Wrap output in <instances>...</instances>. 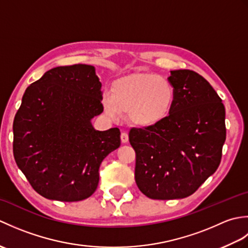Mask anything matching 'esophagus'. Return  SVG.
Instances as JSON below:
<instances>
[{"instance_id": "1", "label": "esophagus", "mask_w": 248, "mask_h": 248, "mask_svg": "<svg viewBox=\"0 0 248 248\" xmlns=\"http://www.w3.org/2000/svg\"><path fill=\"white\" fill-rule=\"evenodd\" d=\"M120 140H121V141H123L124 144L128 143V140H129L128 133L124 132V131H123V132H121V134H120Z\"/></svg>"}]
</instances>
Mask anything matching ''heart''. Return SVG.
I'll return each instance as SVG.
<instances>
[{
	"mask_svg": "<svg viewBox=\"0 0 248 248\" xmlns=\"http://www.w3.org/2000/svg\"><path fill=\"white\" fill-rule=\"evenodd\" d=\"M175 88L166 78L155 73H138L121 78L104 93L105 113L112 119L130 112V118L141 127H155L170 115L175 103Z\"/></svg>",
	"mask_w": 248,
	"mask_h": 248,
	"instance_id": "heart-1",
	"label": "heart"
}]
</instances>
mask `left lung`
I'll return each mask as SVG.
<instances>
[{"label":"left lung","mask_w":248,"mask_h":248,"mask_svg":"<svg viewBox=\"0 0 248 248\" xmlns=\"http://www.w3.org/2000/svg\"><path fill=\"white\" fill-rule=\"evenodd\" d=\"M170 115L155 127L131 129L135 182L151 199L192 195L215 172L226 140L225 108L217 92L197 72L173 70Z\"/></svg>","instance_id":"8db88e82"}]
</instances>
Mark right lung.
Segmentation results:
<instances>
[{
  "mask_svg": "<svg viewBox=\"0 0 248 248\" xmlns=\"http://www.w3.org/2000/svg\"><path fill=\"white\" fill-rule=\"evenodd\" d=\"M101 83L91 65L52 68L26 88L13 131L15 161L35 191L60 202L92 196L99 167L120 146V131H96Z\"/></svg>",
  "mask_w": 248,
  "mask_h": 248,
  "instance_id": "right-lung-1",
  "label": "right lung"
}]
</instances>
